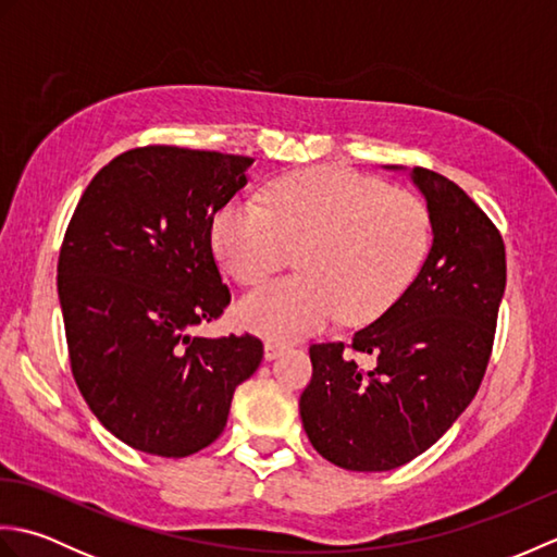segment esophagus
Listing matches in <instances>:
<instances>
[{
    "label": "esophagus",
    "mask_w": 557,
    "mask_h": 557,
    "mask_svg": "<svg viewBox=\"0 0 557 557\" xmlns=\"http://www.w3.org/2000/svg\"><path fill=\"white\" fill-rule=\"evenodd\" d=\"M287 349V345H282V342H275V339H268L265 342V359L268 361H272V359H277L282 351Z\"/></svg>",
    "instance_id": "esophagus-1"
}]
</instances>
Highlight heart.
Here are the masks:
<instances>
[{
  "label": "heart",
  "instance_id": "obj_1",
  "mask_svg": "<svg viewBox=\"0 0 557 557\" xmlns=\"http://www.w3.org/2000/svg\"><path fill=\"white\" fill-rule=\"evenodd\" d=\"M431 239V210L419 196L330 168L280 176L265 208L232 198L212 220L215 251L239 285H258L297 251L299 275L236 306L244 327L277 342L311 335L337 313L345 323L373 321L419 275Z\"/></svg>",
  "mask_w": 557,
  "mask_h": 557
}]
</instances>
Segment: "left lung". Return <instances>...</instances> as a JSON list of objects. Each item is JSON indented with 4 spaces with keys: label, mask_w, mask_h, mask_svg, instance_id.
I'll use <instances>...</instances> for the list:
<instances>
[{
    "label": "left lung",
    "mask_w": 557,
    "mask_h": 557,
    "mask_svg": "<svg viewBox=\"0 0 557 557\" xmlns=\"http://www.w3.org/2000/svg\"><path fill=\"white\" fill-rule=\"evenodd\" d=\"M411 180L431 210L433 246L389 309L345 342L311 345L299 411L311 445L349 471H389L425 453L479 393L505 292L498 227L447 176ZM354 352L371 356L363 367Z\"/></svg>",
    "instance_id": "8db88e82"
}]
</instances>
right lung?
I'll use <instances>...</instances> for the list:
<instances>
[{"instance_id": "1", "label": "right lung", "mask_w": 557, "mask_h": 557, "mask_svg": "<svg viewBox=\"0 0 557 557\" xmlns=\"http://www.w3.org/2000/svg\"><path fill=\"white\" fill-rule=\"evenodd\" d=\"M253 158L180 146L126 150L92 176L59 248L71 373L128 447L186 457L218 441L236 385L263 359L253 335L194 337L232 301L212 220Z\"/></svg>"}]
</instances>
